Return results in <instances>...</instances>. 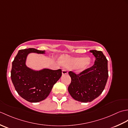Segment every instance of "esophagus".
I'll list each match as a JSON object with an SVG mask.
<instances>
[{
	"label": "esophagus",
	"instance_id": "esophagus-1",
	"mask_svg": "<svg viewBox=\"0 0 128 128\" xmlns=\"http://www.w3.org/2000/svg\"><path fill=\"white\" fill-rule=\"evenodd\" d=\"M68 71L66 69L62 70V75H66V74H68Z\"/></svg>",
	"mask_w": 128,
	"mask_h": 128
}]
</instances>
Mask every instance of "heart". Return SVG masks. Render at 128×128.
<instances>
[{
  "mask_svg": "<svg viewBox=\"0 0 128 128\" xmlns=\"http://www.w3.org/2000/svg\"><path fill=\"white\" fill-rule=\"evenodd\" d=\"M59 62L62 66L69 68H74L77 72L80 73L85 71L90 67L91 59L83 56H62L59 58Z\"/></svg>",
  "mask_w": 128,
  "mask_h": 128,
  "instance_id": "1",
  "label": "heart"
}]
</instances>
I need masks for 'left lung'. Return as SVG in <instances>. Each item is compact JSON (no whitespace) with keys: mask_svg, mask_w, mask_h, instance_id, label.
<instances>
[{"mask_svg":"<svg viewBox=\"0 0 128 128\" xmlns=\"http://www.w3.org/2000/svg\"><path fill=\"white\" fill-rule=\"evenodd\" d=\"M90 52L96 58L94 66L80 74L69 72L72 78L68 87L70 94L74 100L84 103L92 101L102 94L108 78V60L102 52Z\"/></svg>","mask_w":128,"mask_h":128,"instance_id":"obj_1","label":"left lung"}]
</instances>
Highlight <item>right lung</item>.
I'll use <instances>...</instances> for the list:
<instances>
[{
	"mask_svg": "<svg viewBox=\"0 0 128 128\" xmlns=\"http://www.w3.org/2000/svg\"><path fill=\"white\" fill-rule=\"evenodd\" d=\"M45 54V50L35 48L20 50L12 62L11 78L18 94L30 102L44 100L50 94L53 85L62 76V70L43 68L34 70L26 66L29 54Z\"/></svg>",
	"mask_w": 128,
	"mask_h": 128,
	"instance_id": "1",
	"label": "right lung"
}]
</instances>
